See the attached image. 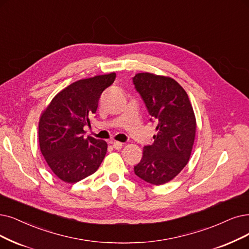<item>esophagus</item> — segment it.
<instances>
[{"label":"esophagus","mask_w":249,"mask_h":249,"mask_svg":"<svg viewBox=\"0 0 249 249\" xmlns=\"http://www.w3.org/2000/svg\"><path fill=\"white\" fill-rule=\"evenodd\" d=\"M109 144H111L113 146V148L115 149V150H121L122 147H123V143L117 142V141H113V140L109 141Z\"/></svg>","instance_id":"1"}]
</instances>
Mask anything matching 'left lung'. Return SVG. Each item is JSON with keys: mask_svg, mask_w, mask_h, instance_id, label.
Listing matches in <instances>:
<instances>
[{"mask_svg": "<svg viewBox=\"0 0 249 249\" xmlns=\"http://www.w3.org/2000/svg\"><path fill=\"white\" fill-rule=\"evenodd\" d=\"M136 90L157 122L154 143L145 146L135 174L147 183L162 185L180 174L190 158L196 134L193 107L184 89L174 78L150 72L133 77Z\"/></svg>", "mask_w": 249, "mask_h": 249, "instance_id": "left-lung-1", "label": "left lung"}]
</instances>
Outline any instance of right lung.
<instances>
[{
  "label": "right lung",
  "mask_w": 249,
  "mask_h": 249,
  "mask_svg": "<svg viewBox=\"0 0 249 249\" xmlns=\"http://www.w3.org/2000/svg\"><path fill=\"white\" fill-rule=\"evenodd\" d=\"M116 74L79 79L59 92L43 111L38 123L41 152L52 172L66 183H76L94 174L105 157L107 143L89 136L99 98L111 86Z\"/></svg>",
  "instance_id": "obj_1"
}]
</instances>
